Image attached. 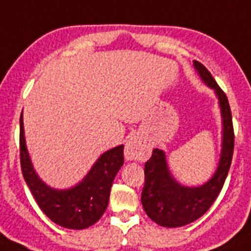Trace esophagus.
Wrapping results in <instances>:
<instances>
[{
  "mask_svg": "<svg viewBox=\"0 0 251 251\" xmlns=\"http://www.w3.org/2000/svg\"><path fill=\"white\" fill-rule=\"evenodd\" d=\"M150 155V147L136 136L128 139L125 144L126 160H145Z\"/></svg>",
  "mask_w": 251,
  "mask_h": 251,
  "instance_id": "esophagus-1",
  "label": "esophagus"
}]
</instances>
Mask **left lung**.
Returning <instances> with one entry per match:
<instances>
[{
	"label": "left lung",
	"instance_id": "1",
	"mask_svg": "<svg viewBox=\"0 0 251 251\" xmlns=\"http://www.w3.org/2000/svg\"><path fill=\"white\" fill-rule=\"evenodd\" d=\"M193 64L201 79L219 97L222 116L221 158L208 182L200 187H186L172 177L164 151L152 150L151 158L145 163L144 169L145 184L141 192V203L148 216L164 227L188 225L207 212L224 187L234 154V126L227 97L203 64L200 62Z\"/></svg>",
	"mask_w": 251,
	"mask_h": 251
}]
</instances>
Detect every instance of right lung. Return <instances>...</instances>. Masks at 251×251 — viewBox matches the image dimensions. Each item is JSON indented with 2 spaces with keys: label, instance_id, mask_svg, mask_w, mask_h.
<instances>
[{
  "label": "right lung",
  "instance_id": "obj_1",
  "mask_svg": "<svg viewBox=\"0 0 251 251\" xmlns=\"http://www.w3.org/2000/svg\"><path fill=\"white\" fill-rule=\"evenodd\" d=\"M20 163L24 179L41 211L56 225L82 230L99 221L107 208L112 182L124 164V145L103 152L82 182L69 189L47 186L35 172L26 149L20 116Z\"/></svg>",
  "mask_w": 251,
  "mask_h": 251
}]
</instances>
